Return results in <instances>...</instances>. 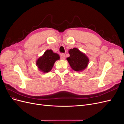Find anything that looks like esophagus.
Wrapping results in <instances>:
<instances>
[{
  "instance_id": "obj_1",
  "label": "esophagus",
  "mask_w": 124,
  "mask_h": 124,
  "mask_svg": "<svg viewBox=\"0 0 124 124\" xmlns=\"http://www.w3.org/2000/svg\"><path fill=\"white\" fill-rule=\"evenodd\" d=\"M65 58H66V56H65V54H62L61 55V58L62 59V60H64L65 59Z\"/></svg>"
}]
</instances>
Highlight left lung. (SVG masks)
I'll return each mask as SVG.
<instances>
[{"label":"left lung","mask_w":124,"mask_h":124,"mask_svg":"<svg viewBox=\"0 0 124 124\" xmlns=\"http://www.w3.org/2000/svg\"><path fill=\"white\" fill-rule=\"evenodd\" d=\"M70 56L67 60L73 70L81 71L85 69L89 62L88 57L77 48H73L69 51Z\"/></svg>","instance_id":"left-lung-1"}]
</instances>
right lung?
<instances>
[{
	"instance_id": "right-lung-1",
	"label": "right lung",
	"mask_w": 124,
	"mask_h": 124,
	"mask_svg": "<svg viewBox=\"0 0 124 124\" xmlns=\"http://www.w3.org/2000/svg\"><path fill=\"white\" fill-rule=\"evenodd\" d=\"M59 58V56L53 53L52 50H46L42 57L37 60L36 64L40 70L44 73L48 72L52 69L55 62Z\"/></svg>"
}]
</instances>
